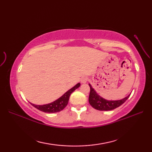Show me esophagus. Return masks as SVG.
I'll use <instances>...</instances> for the list:
<instances>
[{
	"instance_id": "obj_1",
	"label": "esophagus",
	"mask_w": 152,
	"mask_h": 152,
	"mask_svg": "<svg viewBox=\"0 0 152 152\" xmlns=\"http://www.w3.org/2000/svg\"><path fill=\"white\" fill-rule=\"evenodd\" d=\"M87 82H88V78H87L86 77H83V78L81 79L82 83H86Z\"/></svg>"
}]
</instances>
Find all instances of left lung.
Here are the masks:
<instances>
[{
    "label": "left lung",
    "mask_w": 152,
    "mask_h": 152,
    "mask_svg": "<svg viewBox=\"0 0 152 152\" xmlns=\"http://www.w3.org/2000/svg\"><path fill=\"white\" fill-rule=\"evenodd\" d=\"M89 86L90 87V93L89 96V104H91L93 108L101 111L112 110L119 107L127 101L131 95L129 94L124 99L116 100V101L106 100L100 96L96 92L95 90L93 88L90 83H89Z\"/></svg>",
    "instance_id": "obj_1"
}]
</instances>
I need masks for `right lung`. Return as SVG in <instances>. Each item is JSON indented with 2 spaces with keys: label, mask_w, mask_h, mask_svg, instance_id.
<instances>
[{
  "label": "right lung",
  "mask_w": 152,
  "mask_h": 152,
  "mask_svg": "<svg viewBox=\"0 0 152 152\" xmlns=\"http://www.w3.org/2000/svg\"><path fill=\"white\" fill-rule=\"evenodd\" d=\"M80 86V83H78L76 85L74 86L73 88L70 89L69 91H67L64 94L57 99L56 101L48 103V104H43V105H36L34 104H31L33 105L34 107L37 108L39 110L46 112V113H56L60 112L66 107V105L69 102V100L70 95L73 91H75L76 89H78Z\"/></svg>",
  "instance_id": "right-lung-1"
}]
</instances>
